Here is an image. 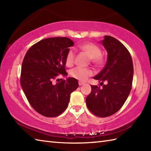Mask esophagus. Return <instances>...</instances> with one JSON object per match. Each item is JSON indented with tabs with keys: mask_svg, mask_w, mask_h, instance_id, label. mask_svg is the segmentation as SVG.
Here are the masks:
<instances>
[{
	"mask_svg": "<svg viewBox=\"0 0 151 151\" xmlns=\"http://www.w3.org/2000/svg\"><path fill=\"white\" fill-rule=\"evenodd\" d=\"M78 84H79V86H82L83 84H84L85 83H84V82H81V81H80V82H78Z\"/></svg>",
	"mask_w": 151,
	"mask_h": 151,
	"instance_id": "obj_1",
	"label": "esophagus"
}]
</instances>
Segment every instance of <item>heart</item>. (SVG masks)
<instances>
[{"label": "heart", "instance_id": "obj_1", "mask_svg": "<svg viewBox=\"0 0 151 151\" xmlns=\"http://www.w3.org/2000/svg\"><path fill=\"white\" fill-rule=\"evenodd\" d=\"M80 49L87 54L91 62L96 66L100 67L104 64V57L102 55L101 48L93 43H86L79 46ZM75 52L73 49H69L65 57V63L67 66H71L75 62ZM70 75L73 78L79 81H86L89 76L93 75V71L91 69L82 68L76 67L70 70Z\"/></svg>", "mask_w": 151, "mask_h": 151}]
</instances>
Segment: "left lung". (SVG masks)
Here are the masks:
<instances>
[{"mask_svg": "<svg viewBox=\"0 0 151 151\" xmlns=\"http://www.w3.org/2000/svg\"><path fill=\"white\" fill-rule=\"evenodd\" d=\"M101 43L108 52L105 67L94 79L101 86L91 85L86 105L92 114L106 117L116 113L123 106L132 86L134 67L129 51L115 38L105 36ZM106 81L107 84L103 85Z\"/></svg>", "mask_w": 151, "mask_h": 151, "instance_id": "obj_1", "label": "left lung"}]
</instances>
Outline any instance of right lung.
Returning a JSON list of instances; mask_svg holds the SVG:
<instances>
[{
	"instance_id": "add662e5",
	"label": "right lung",
	"mask_w": 151,
	"mask_h": 151,
	"mask_svg": "<svg viewBox=\"0 0 151 151\" xmlns=\"http://www.w3.org/2000/svg\"><path fill=\"white\" fill-rule=\"evenodd\" d=\"M73 45L68 37L47 38L33 45L22 61V89L32 107L45 117H54L63 113L68 106L70 93L78 87L77 80L71 77L52 84L57 76L67 75L65 57Z\"/></svg>"
}]
</instances>
